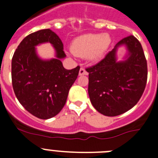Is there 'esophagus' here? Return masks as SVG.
<instances>
[{
	"label": "esophagus",
	"instance_id": "esophagus-1",
	"mask_svg": "<svg viewBox=\"0 0 158 158\" xmlns=\"http://www.w3.org/2000/svg\"><path fill=\"white\" fill-rule=\"evenodd\" d=\"M87 74H88V72L85 70V68L81 67V68L80 69V70H79V75H80V76H82V75H87Z\"/></svg>",
	"mask_w": 158,
	"mask_h": 158
}]
</instances>
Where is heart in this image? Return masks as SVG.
<instances>
[{"mask_svg":"<svg viewBox=\"0 0 158 158\" xmlns=\"http://www.w3.org/2000/svg\"><path fill=\"white\" fill-rule=\"evenodd\" d=\"M109 34H85L77 37L71 44V50L79 57L98 60L103 56L111 44Z\"/></svg>","mask_w":158,"mask_h":158,"instance_id":"obj_1","label":"heart"}]
</instances>
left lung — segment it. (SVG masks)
<instances>
[{
  "instance_id": "left-lung-1",
  "label": "left lung",
  "mask_w": 158,
  "mask_h": 158,
  "mask_svg": "<svg viewBox=\"0 0 158 158\" xmlns=\"http://www.w3.org/2000/svg\"><path fill=\"white\" fill-rule=\"evenodd\" d=\"M126 45L124 61H117V49ZM88 72V94L94 109L106 116H116L133 107L148 80V65L140 43L133 35L120 40L106 57Z\"/></svg>"
}]
</instances>
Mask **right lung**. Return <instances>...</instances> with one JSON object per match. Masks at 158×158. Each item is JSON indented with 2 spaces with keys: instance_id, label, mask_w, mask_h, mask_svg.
Wrapping results in <instances>:
<instances>
[{
  "instance_id": "obj_1",
  "label": "right lung",
  "mask_w": 158,
  "mask_h": 158,
  "mask_svg": "<svg viewBox=\"0 0 158 158\" xmlns=\"http://www.w3.org/2000/svg\"><path fill=\"white\" fill-rule=\"evenodd\" d=\"M49 42L56 57L43 60L35 46ZM66 56L62 41L52 30L43 29L27 35L19 45L11 61L15 94L28 112L42 119L57 115L67 101L69 90L76 81L80 67L67 70L60 60Z\"/></svg>"
}]
</instances>
